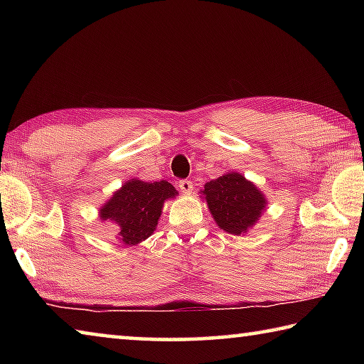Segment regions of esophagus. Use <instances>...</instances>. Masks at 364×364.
Listing matches in <instances>:
<instances>
[{
  "label": "esophagus",
  "mask_w": 364,
  "mask_h": 364,
  "mask_svg": "<svg viewBox=\"0 0 364 364\" xmlns=\"http://www.w3.org/2000/svg\"><path fill=\"white\" fill-rule=\"evenodd\" d=\"M178 188H180L183 193H186V194H189L191 191H193V183H191L189 180H181L180 183H178Z\"/></svg>",
  "instance_id": "esophagus-1"
}]
</instances>
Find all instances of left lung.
<instances>
[{"mask_svg":"<svg viewBox=\"0 0 364 364\" xmlns=\"http://www.w3.org/2000/svg\"><path fill=\"white\" fill-rule=\"evenodd\" d=\"M200 193L217 225L236 236L247 232L267 208L262 191L236 171L205 183Z\"/></svg>","mask_w":364,"mask_h":364,"instance_id":"left-lung-1","label":"left lung"}]
</instances>
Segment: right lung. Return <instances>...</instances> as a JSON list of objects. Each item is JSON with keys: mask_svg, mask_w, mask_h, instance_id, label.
Returning <instances> with one entry per match:
<instances>
[{"mask_svg": "<svg viewBox=\"0 0 364 364\" xmlns=\"http://www.w3.org/2000/svg\"><path fill=\"white\" fill-rule=\"evenodd\" d=\"M178 191L168 181L146 183L128 180L101 207V220L119 226L117 237L125 245H136L156 231L165 200L173 199Z\"/></svg>", "mask_w": 364, "mask_h": 364, "instance_id": "add662e5", "label": "right lung"}]
</instances>
